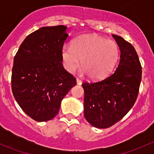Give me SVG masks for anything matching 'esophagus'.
I'll return each mask as SVG.
<instances>
[{
	"instance_id": "esophagus-1",
	"label": "esophagus",
	"mask_w": 154,
	"mask_h": 154,
	"mask_svg": "<svg viewBox=\"0 0 154 154\" xmlns=\"http://www.w3.org/2000/svg\"><path fill=\"white\" fill-rule=\"evenodd\" d=\"M77 83L78 85H81V83H82L81 80H80V79H79V78H77Z\"/></svg>"
}]
</instances>
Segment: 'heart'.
Here are the masks:
<instances>
[{
    "instance_id": "1",
    "label": "heart",
    "mask_w": 154,
    "mask_h": 154,
    "mask_svg": "<svg viewBox=\"0 0 154 154\" xmlns=\"http://www.w3.org/2000/svg\"><path fill=\"white\" fill-rule=\"evenodd\" d=\"M120 56V49L113 40H106L96 34L76 38L72 47L64 46L62 59L66 69L74 72L80 67L91 80H100L112 72Z\"/></svg>"
}]
</instances>
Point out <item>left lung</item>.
<instances>
[{"label": "left lung", "instance_id": "left-lung-1", "mask_svg": "<svg viewBox=\"0 0 154 154\" xmlns=\"http://www.w3.org/2000/svg\"><path fill=\"white\" fill-rule=\"evenodd\" d=\"M112 37L121 51L116 70L103 80L82 84L84 117L97 128H108L126 116L137 99L142 80V66L134 47L122 37Z\"/></svg>", "mask_w": 154, "mask_h": 154}]
</instances>
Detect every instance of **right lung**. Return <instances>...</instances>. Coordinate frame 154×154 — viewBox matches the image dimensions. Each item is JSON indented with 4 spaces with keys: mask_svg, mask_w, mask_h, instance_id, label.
<instances>
[{
    "mask_svg": "<svg viewBox=\"0 0 154 154\" xmlns=\"http://www.w3.org/2000/svg\"><path fill=\"white\" fill-rule=\"evenodd\" d=\"M63 25L41 27L27 35L14 57L11 84L23 111L36 122L54 119L76 78L63 66L68 38Z\"/></svg>",
    "mask_w": 154,
    "mask_h": 154,
    "instance_id": "obj_1",
    "label": "right lung"
}]
</instances>
